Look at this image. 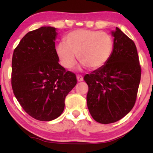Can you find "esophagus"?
Segmentation results:
<instances>
[{
	"mask_svg": "<svg viewBox=\"0 0 153 153\" xmlns=\"http://www.w3.org/2000/svg\"><path fill=\"white\" fill-rule=\"evenodd\" d=\"M77 79L78 82H81L83 80V76H81V75H78V76H77Z\"/></svg>",
	"mask_w": 153,
	"mask_h": 153,
	"instance_id": "34e87169",
	"label": "esophagus"
}]
</instances>
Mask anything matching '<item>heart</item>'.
Returning <instances> with one entry per match:
<instances>
[{
  "label": "heart",
  "instance_id": "obj_1",
  "mask_svg": "<svg viewBox=\"0 0 153 153\" xmlns=\"http://www.w3.org/2000/svg\"><path fill=\"white\" fill-rule=\"evenodd\" d=\"M114 48V41L109 34L97 30L78 29L68 33L65 42H60L56 52L60 62L66 69L76 65L77 56L84 67L97 70L110 60Z\"/></svg>",
  "mask_w": 153,
  "mask_h": 153
}]
</instances>
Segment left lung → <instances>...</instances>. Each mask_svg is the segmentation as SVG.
<instances>
[{"label":"left lung","mask_w":153,"mask_h":153,"mask_svg":"<svg viewBox=\"0 0 153 153\" xmlns=\"http://www.w3.org/2000/svg\"><path fill=\"white\" fill-rule=\"evenodd\" d=\"M111 33L114 39L110 60L84 77L88 86L86 101L90 114L101 124L115 123L131 110L141 78L135 43L117 27Z\"/></svg>","instance_id":"left-lung-1"}]
</instances>
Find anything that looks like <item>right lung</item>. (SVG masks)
Returning a JSON list of instances; mask_svg holds the SVG:
<instances>
[{
	"label": "right lung",
	"mask_w": 153,
	"mask_h": 153,
	"mask_svg": "<svg viewBox=\"0 0 153 153\" xmlns=\"http://www.w3.org/2000/svg\"><path fill=\"white\" fill-rule=\"evenodd\" d=\"M56 28L42 26L22 39L12 57L11 86L24 110L36 120L50 121L65 108V97L76 85V74L59 63Z\"/></svg>",
	"instance_id": "obj_1"
}]
</instances>
